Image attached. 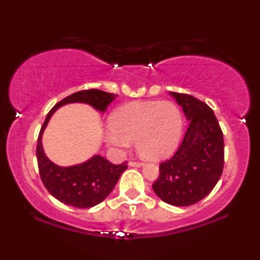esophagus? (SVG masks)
<instances>
[{
    "mask_svg": "<svg viewBox=\"0 0 260 260\" xmlns=\"http://www.w3.org/2000/svg\"><path fill=\"white\" fill-rule=\"evenodd\" d=\"M130 167H141L142 163L141 162H137V161H130Z\"/></svg>",
    "mask_w": 260,
    "mask_h": 260,
    "instance_id": "1",
    "label": "esophagus"
}]
</instances>
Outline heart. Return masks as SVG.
I'll return each mask as SVG.
<instances>
[{
	"instance_id": "b5f03b06",
	"label": "heart",
	"mask_w": 260,
	"mask_h": 260,
	"mask_svg": "<svg viewBox=\"0 0 260 260\" xmlns=\"http://www.w3.org/2000/svg\"><path fill=\"white\" fill-rule=\"evenodd\" d=\"M109 126V144L125 148L135 141L142 157L159 161L172 155L179 145L183 118L172 102H134L116 110Z\"/></svg>"
}]
</instances>
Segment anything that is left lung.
<instances>
[{"label":"left lung","instance_id":"8db88e82","mask_svg":"<svg viewBox=\"0 0 260 260\" xmlns=\"http://www.w3.org/2000/svg\"><path fill=\"white\" fill-rule=\"evenodd\" d=\"M189 125L172 158L159 165L155 194L173 206H190L213 190L223 169V137L213 110L193 95L170 92Z\"/></svg>","mask_w":260,"mask_h":260}]
</instances>
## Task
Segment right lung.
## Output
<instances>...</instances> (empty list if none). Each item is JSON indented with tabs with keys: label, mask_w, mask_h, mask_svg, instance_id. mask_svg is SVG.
Segmentation results:
<instances>
[{
	"label": "right lung",
	"mask_w": 260,
	"mask_h": 260,
	"mask_svg": "<svg viewBox=\"0 0 260 260\" xmlns=\"http://www.w3.org/2000/svg\"><path fill=\"white\" fill-rule=\"evenodd\" d=\"M118 94L95 90H84L63 98L54 105L46 117L38 137L37 158L42 183L62 204L77 208H90L101 204L111 193L120 175L127 168L126 161L112 165L101 155H94L86 162L71 167H60L46 156L42 148V135L56 110L71 103H84L99 112H105L110 103Z\"/></svg>",
	"instance_id": "obj_1"
}]
</instances>
